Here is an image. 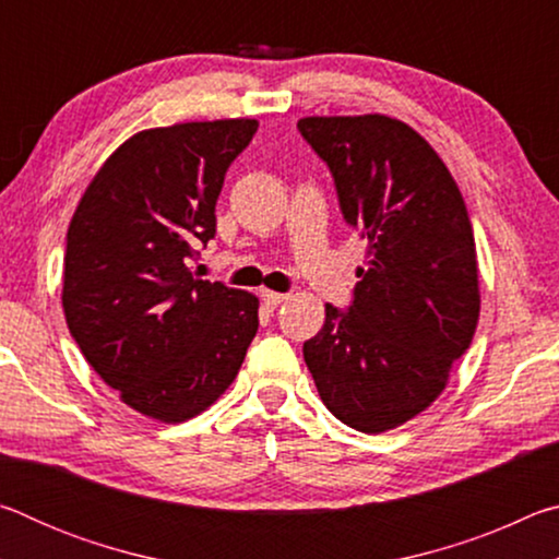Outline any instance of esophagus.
Listing matches in <instances>:
<instances>
[{
  "label": "esophagus",
  "mask_w": 559,
  "mask_h": 559,
  "mask_svg": "<svg viewBox=\"0 0 559 559\" xmlns=\"http://www.w3.org/2000/svg\"><path fill=\"white\" fill-rule=\"evenodd\" d=\"M261 300H263V306L273 310V308H278L281 302H286L288 296L286 293H276V290H261Z\"/></svg>",
  "instance_id": "1"
}]
</instances>
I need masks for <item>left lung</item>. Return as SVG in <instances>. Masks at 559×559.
Masks as SVG:
<instances>
[{
	"label": "left lung",
	"mask_w": 559,
	"mask_h": 559,
	"mask_svg": "<svg viewBox=\"0 0 559 559\" xmlns=\"http://www.w3.org/2000/svg\"><path fill=\"white\" fill-rule=\"evenodd\" d=\"M298 130L367 239L353 306H325L302 357L340 421L390 431L439 400L476 333L480 283L466 202L437 150L402 120L310 116Z\"/></svg>",
	"instance_id": "left-lung-1"
}]
</instances>
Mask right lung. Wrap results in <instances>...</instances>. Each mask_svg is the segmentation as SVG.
Masks as SVG:
<instances>
[{
    "label": "right lung",
    "mask_w": 559,
    "mask_h": 559,
    "mask_svg": "<svg viewBox=\"0 0 559 559\" xmlns=\"http://www.w3.org/2000/svg\"><path fill=\"white\" fill-rule=\"evenodd\" d=\"M259 120L175 122L128 138L71 216L63 316L120 402L179 424L229 390L259 330V298L189 273L216 200Z\"/></svg>",
    "instance_id": "1"
}]
</instances>
